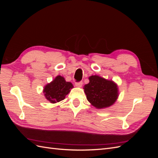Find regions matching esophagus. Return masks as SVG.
Here are the masks:
<instances>
[{"instance_id": "obj_1", "label": "esophagus", "mask_w": 158, "mask_h": 158, "mask_svg": "<svg viewBox=\"0 0 158 158\" xmlns=\"http://www.w3.org/2000/svg\"><path fill=\"white\" fill-rule=\"evenodd\" d=\"M82 84H83V83H82V82H76L75 83V85L76 87H78V88H81L82 86Z\"/></svg>"}]
</instances>
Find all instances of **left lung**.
Returning a JSON list of instances; mask_svg holds the SVG:
<instances>
[{
	"label": "left lung",
	"instance_id": "8db88e82",
	"mask_svg": "<svg viewBox=\"0 0 158 158\" xmlns=\"http://www.w3.org/2000/svg\"><path fill=\"white\" fill-rule=\"evenodd\" d=\"M89 82L84 86L88 101L96 109L107 108L115 103L118 97V87L112 80L98 75L88 78Z\"/></svg>",
	"mask_w": 158,
	"mask_h": 158
}]
</instances>
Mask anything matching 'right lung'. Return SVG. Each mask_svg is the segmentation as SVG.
Instances as JSON below:
<instances>
[{"label": "right lung", "instance_id": "obj_1", "mask_svg": "<svg viewBox=\"0 0 158 158\" xmlns=\"http://www.w3.org/2000/svg\"><path fill=\"white\" fill-rule=\"evenodd\" d=\"M73 88V84L66 82L63 76L58 75L50 83L45 85L43 92L47 101L56 103L64 99L66 95Z\"/></svg>", "mask_w": 158, "mask_h": 158}]
</instances>
